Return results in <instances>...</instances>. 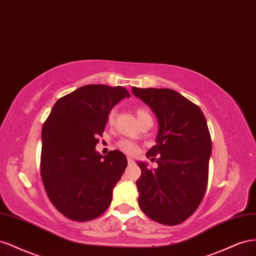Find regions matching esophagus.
<instances>
[{"instance_id": "1", "label": "esophagus", "mask_w": 256, "mask_h": 256, "mask_svg": "<svg viewBox=\"0 0 256 256\" xmlns=\"http://www.w3.org/2000/svg\"><path fill=\"white\" fill-rule=\"evenodd\" d=\"M128 163L130 165H132V164H134V163H135V160H134L133 158H128Z\"/></svg>"}]
</instances>
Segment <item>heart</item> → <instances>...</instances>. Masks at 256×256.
Returning <instances> with one entry per match:
<instances>
[{
	"label": "heart",
	"instance_id": "obj_1",
	"mask_svg": "<svg viewBox=\"0 0 256 256\" xmlns=\"http://www.w3.org/2000/svg\"><path fill=\"white\" fill-rule=\"evenodd\" d=\"M136 114L138 116V119H140L142 116H144L146 114H149V112H148V110H146V109H144V108H140L136 112ZM114 118V112H110V114H109V116H108V122L112 123ZM119 147L122 151L128 153V154H135V153L137 152V147L135 146V144L130 142V140H121L119 142Z\"/></svg>",
	"mask_w": 256,
	"mask_h": 256
}]
</instances>
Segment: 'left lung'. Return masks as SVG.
Here are the masks:
<instances>
[{
	"label": "left lung",
	"instance_id": "8db88e82",
	"mask_svg": "<svg viewBox=\"0 0 256 256\" xmlns=\"http://www.w3.org/2000/svg\"><path fill=\"white\" fill-rule=\"evenodd\" d=\"M132 93L156 114V144L147 152L158 167L137 162L138 205L153 221L177 225L192 216L205 195L208 182L211 137L200 108L172 89H140Z\"/></svg>",
	"mask_w": 256,
	"mask_h": 256
}]
</instances>
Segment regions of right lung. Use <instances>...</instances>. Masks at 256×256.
<instances>
[{
    "label": "right lung",
    "instance_id": "right-lung-1",
    "mask_svg": "<svg viewBox=\"0 0 256 256\" xmlns=\"http://www.w3.org/2000/svg\"><path fill=\"white\" fill-rule=\"evenodd\" d=\"M128 91L88 84L56 100L42 130L40 176L52 205L72 221L103 214L126 168L119 150L102 156L96 150L108 116Z\"/></svg>",
    "mask_w": 256,
    "mask_h": 256
}]
</instances>
